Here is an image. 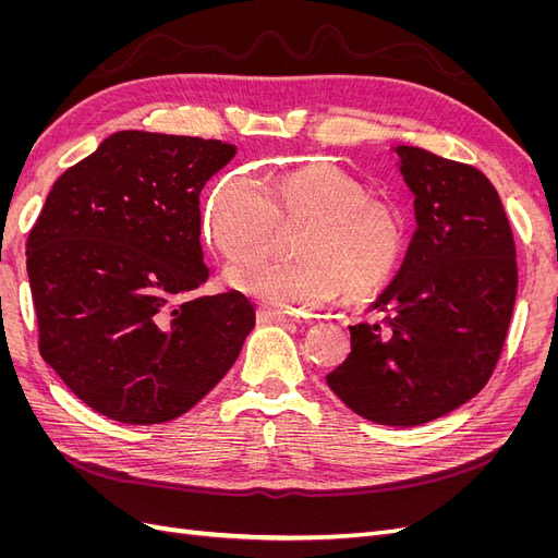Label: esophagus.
Instances as JSON below:
<instances>
[{
    "label": "esophagus",
    "mask_w": 558,
    "mask_h": 558,
    "mask_svg": "<svg viewBox=\"0 0 558 558\" xmlns=\"http://www.w3.org/2000/svg\"><path fill=\"white\" fill-rule=\"evenodd\" d=\"M293 314L291 312H281V310H272V307H258V324H286L291 320Z\"/></svg>",
    "instance_id": "1"
}]
</instances>
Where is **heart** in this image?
Instances as JSON below:
<instances>
[{
	"mask_svg": "<svg viewBox=\"0 0 558 558\" xmlns=\"http://www.w3.org/2000/svg\"><path fill=\"white\" fill-rule=\"evenodd\" d=\"M281 225L302 227L298 262L246 264L274 243ZM205 226L230 263L228 283L286 310H312L340 286L349 298L377 291L396 272L404 251V221L388 199L330 162L286 174H234L209 199Z\"/></svg>",
	"mask_w": 558,
	"mask_h": 558,
	"instance_id": "1",
	"label": "heart"
}]
</instances>
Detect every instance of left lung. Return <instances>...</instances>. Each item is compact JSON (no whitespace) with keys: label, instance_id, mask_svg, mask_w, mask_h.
Listing matches in <instances>:
<instances>
[{"label":"left lung","instance_id":"left-lung-1","mask_svg":"<svg viewBox=\"0 0 558 558\" xmlns=\"http://www.w3.org/2000/svg\"><path fill=\"white\" fill-rule=\"evenodd\" d=\"M416 230L375 316L349 326L351 353L326 377L349 410L421 426L477 396L500 359L517 298V248L477 167L398 146Z\"/></svg>","mask_w":558,"mask_h":558}]
</instances>
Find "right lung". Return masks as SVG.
I'll use <instances>...</instances> for the list:
<instances>
[{
	"mask_svg": "<svg viewBox=\"0 0 558 558\" xmlns=\"http://www.w3.org/2000/svg\"><path fill=\"white\" fill-rule=\"evenodd\" d=\"M218 140L123 130L50 189L27 238L39 351L121 424L189 412L238 361L256 310L199 295V193L234 158Z\"/></svg>",
	"mask_w": 558,
	"mask_h": 558,
	"instance_id": "1",
	"label": "right lung"
}]
</instances>
